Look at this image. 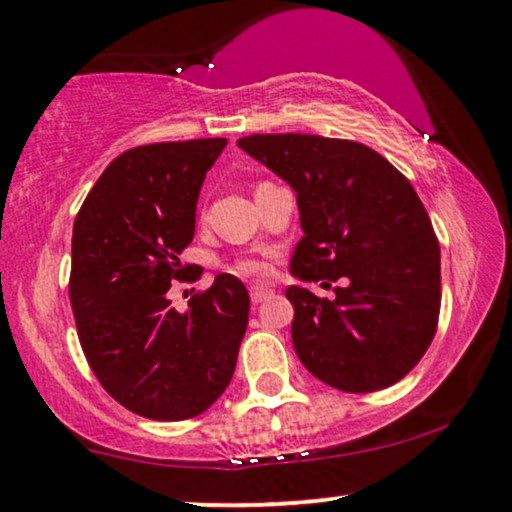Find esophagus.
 I'll list each match as a JSON object with an SVG mask.
<instances>
[{"instance_id": "34e87169", "label": "esophagus", "mask_w": 512, "mask_h": 512, "mask_svg": "<svg viewBox=\"0 0 512 512\" xmlns=\"http://www.w3.org/2000/svg\"><path fill=\"white\" fill-rule=\"evenodd\" d=\"M273 296V289L266 287V285H253L250 287V299H253V303H262L266 299H271Z\"/></svg>"}]
</instances>
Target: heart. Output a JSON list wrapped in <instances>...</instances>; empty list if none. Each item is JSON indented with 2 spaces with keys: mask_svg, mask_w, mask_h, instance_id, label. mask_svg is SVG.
Wrapping results in <instances>:
<instances>
[{
  "mask_svg": "<svg viewBox=\"0 0 512 512\" xmlns=\"http://www.w3.org/2000/svg\"><path fill=\"white\" fill-rule=\"evenodd\" d=\"M239 271L246 273V276H264L266 264L259 262V259H243V262H239Z\"/></svg>",
  "mask_w": 512,
  "mask_h": 512,
  "instance_id": "1",
  "label": "heart"
}]
</instances>
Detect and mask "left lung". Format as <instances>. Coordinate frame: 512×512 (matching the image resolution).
Returning <instances> with one entry per match:
<instances>
[{"mask_svg":"<svg viewBox=\"0 0 512 512\" xmlns=\"http://www.w3.org/2000/svg\"><path fill=\"white\" fill-rule=\"evenodd\" d=\"M236 144L296 193L292 276L340 280L333 301L287 287L296 356L345 393L400 381L430 347L441 305L439 241L414 186L361 142L282 133Z\"/></svg>","mask_w":512,"mask_h":512,"instance_id":"8db88e82","label":"left lung"}]
</instances>
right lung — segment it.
Here are the masks:
<instances>
[{
    "label": "right lung",
    "instance_id": "right-lung-1",
    "mask_svg": "<svg viewBox=\"0 0 512 512\" xmlns=\"http://www.w3.org/2000/svg\"><path fill=\"white\" fill-rule=\"evenodd\" d=\"M225 137L128 149L105 167L73 225L71 305L94 375L151 421L207 411L236 368L248 326L243 282L220 273L188 310L167 299L186 269L202 183ZM197 278V276H195Z\"/></svg>",
    "mask_w": 512,
    "mask_h": 512
}]
</instances>
